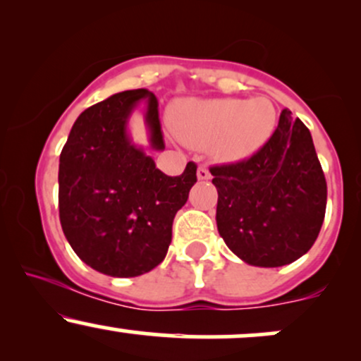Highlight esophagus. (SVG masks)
I'll return each instance as SVG.
<instances>
[{
    "mask_svg": "<svg viewBox=\"0 0 361 361\" xmlns=\"http://www.w3.org/2000/svg\"><path fill=\"white\" fill-rule=\"evenodd\" d=\"M197 176H198V180H210V178H212V175H210L209 168H207V166L198 168L197 169Z\"/></svg>",
    "mask_w": 361,
    "mask_h": 361,
    "instance_id": "obj_1",
    "label": "esophagus"
}]
</instances>
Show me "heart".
<instances>
[{
  "mask_svg": "<svg viewBox=\"0 0 361 361\" xmlns=\"http://www.w3.org/2000/svg\"><path fill=\"white\" fill-rule=\"evenodd\" d=\"M171 123L186 146L209 149L222 163H239L271 137L276 110L268 98L183 100L173 109Z\"/></svg>",
  "mask_w": 361,
  "mask_h": 361,
  "instance_id": "obj_1",
  "label": "heart"
}]
</instances>
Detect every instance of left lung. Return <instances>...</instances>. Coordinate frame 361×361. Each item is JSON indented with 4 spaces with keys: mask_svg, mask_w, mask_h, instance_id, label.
I'll list each match as a JSON object with an SVG mask.
<instances>
[{
    "mask_svg": "<svg viewBox=\"0 0 361 361\" xmlns=\"http://www.w3.org/2000/svg\"><path fill=\"white\" fill-rule=\"evenodd\" d=\"M219 193V234L252 267L276 268L304 256L326 214L327 185L312 135L285 109L250 159L210 168Z\"/></svg>",
    "mask_w": 361,
    "mask_h": 361,
    "instance_id": "1",
    "label": "left lung"
}]
</instances>
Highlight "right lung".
<instances>
[{"label":"right lung","instance_id":"1","mask_svg":"<svg viewBox=\"0 0 361 361\" xmlns=\"http://www.w3.org/2000/svg\"><path fill=\"white\" fill-rule=\"evenodd\" d=\"M146 100L149 146L163 151L157 98L128 90L86 109L59 157V219L66 239L93 270L128 279L156 268L171 244L173 219L197 183V164L168 176L135 146L127 126Z\"/></svg>","mask_w":361,"mask_h":361}]
</instances>
